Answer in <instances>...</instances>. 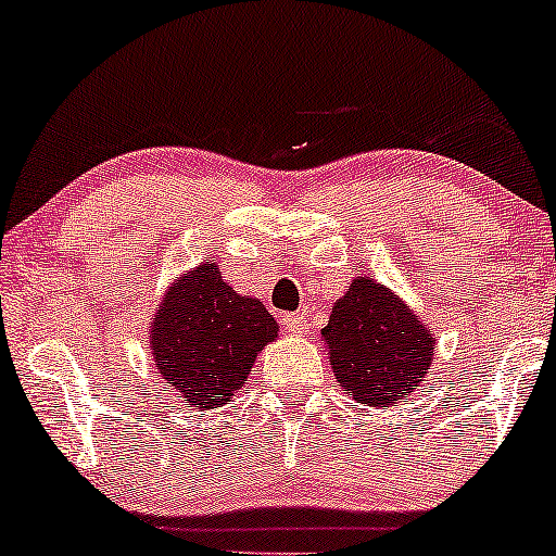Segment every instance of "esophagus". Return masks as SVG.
Returning <instances> with one entry per match:
<instances>
[{"instance_id": "obj_1", "label": "esophagus", "mask_w": 556, "mask_h": 556, "mask_svg": "<svg viewBox=\"0 0 556 556\" xmlns=\"http://www.w3.org/2000/svg\"><path fill=\"white\" fill-rule=\"evenodd\" d=\"M283 326L289 333L304 336L309 330V317L304 312H294V315H283Z\"/></svg>"}]
</instances>
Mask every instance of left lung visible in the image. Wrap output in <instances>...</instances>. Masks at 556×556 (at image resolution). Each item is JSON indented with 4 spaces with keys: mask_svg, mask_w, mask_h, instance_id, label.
Listing matches in <instances>:
<instances>
[{
    "mask_svg": "<svg viewBox=\"0 0 556 556\" xmlns=\"http://www.w3.org/2000/svg\"><path fill=\"white\" fill-rule=\"evenodd\" d=\"M330 367L354 402L391 407L413 394L433 359V330L394 291L354 278L323 328Z\"/></svg>",
    "mask_w": 556,
    "mask_h": 556,
    "instance_id": "8db88e82",
    "label": "left lung"
}]
</instances>
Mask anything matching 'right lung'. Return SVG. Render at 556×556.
<instances>
[{"label":"right lung","instance_id":"add662e5","mask_svg":"<svg viewBox=\"0 0 556 556\" xmlns=\"http://www.w3.org/2000/svg\"><path fill=\"white\" fill-rule=\"evenodd\" d=\"M276 336L278 323L265 304L236 294L215 262L184 273L149 323L160 376L197 409L228 404Z\"/></svg>","mask_w":556,"mask_h":556}]
</instances>
